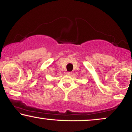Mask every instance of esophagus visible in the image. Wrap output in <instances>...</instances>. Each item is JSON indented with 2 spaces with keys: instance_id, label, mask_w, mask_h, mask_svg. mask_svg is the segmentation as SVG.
Masks as SVG:
<instances>
[{
  "instance_id": "1",
  "label": "esophagus",
  "mask_w": 132,
  "mask_h": 132,
  "mask_svg": "<svg viewBox=\"0 0 132 132\" xmlns=\"http://www.w3.org/2000/svg\"><path fill=\"white\" fill-rule=\"evenodd\" d=\"M66 74L67 75H72V72H69V71H68V72H66Z\"/></svg>"
}]
</instances>
